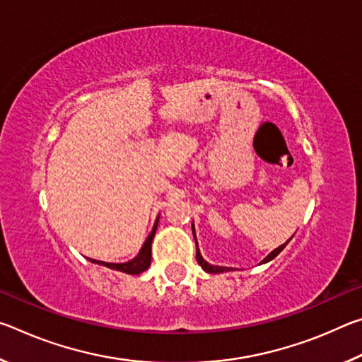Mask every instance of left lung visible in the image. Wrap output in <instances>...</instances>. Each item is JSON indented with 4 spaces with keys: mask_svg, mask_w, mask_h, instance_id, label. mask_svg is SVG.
<instances>
[{
    "mask_svg": "<svg viewBox=\"0 0 362 362\" xmlns=\"http://www.w3.org/2000/svg\"><path fill=\"white\" fill-rule=\"evenodd\" d=\"M193 235H194V228H193ZM287 244V243H286ZM286 244H283V246H279V247H276L273 250L272 254L269 255H267V259H263V263L265 262H269V260H273L274 257H276L281 250H283L284 247H286ZM196 260H198V263L201 267H203L207 273H223V272H228L230 268H226V267H214V265H209V263H207L203 257H201V254H199V250H198V246H196Z\"/></svg>",
    "mask_w": 362,
    "mask_h": 362,
    "instance_id": "left-lung-1",
    "label": "left lung"
}]
</instances>
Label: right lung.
<instances>
[{"label": "right lung", "mask_w": 362, "mask_h": 362, "mask_svg": "<svg viewBox=\"0 0 362 362\" xmlns=\"http://www.w3.org/2000/svg\"><path fill=\"white\" fill-rule=\"evenodd\" d=\"M156 226H158V220H156L155 226H153V230L148 235V238H146V241L144 243L142 249H140L139 255L136 257V259H132L131 262H126V263H107V262H99V260H90V262L99 263V265H105L112 269H118V272H124L127 274H140L150 267L151 241H153V236H155V233H156Z\"/></svg>", "instance_id": "1"}]
</instances>
